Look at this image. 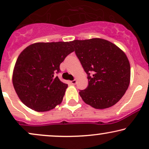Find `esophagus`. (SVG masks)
<instances>
[{
  "label": "esophagus",
  "instance_id": "esophagus-1",
  "mask_svg": "<svg viewBox=\"0 0 149 149\" xmlns=\"http://www.w3.org/2000/svg\"><path fill=\"white\" fill-rule=\"evenodd\" d=\"M76 82H77V80H72V81H71V83L72 84H75L76 83Z\"/></svg>",
  "mask_w": 149,
  "mask_h": 149
}]
</instances>
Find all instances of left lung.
<instances>
[{"label": "left lung", "mask_w": 149, "mask_h": 149, "mask_svg": "<svg viewBox=\"0 0 149 149\" xmlns=\"http://www.w3.org/2000/svg\"><path fill=\"white\" fill-rule=\"evenodd\" d=\"M71 43L88 75V85L79 92L80 97L97 109L113 106L130 84L131 67L125 53L110 41L98 38Z\"/></svg>", "instance_id": "left-lung-1"}]
</instances>
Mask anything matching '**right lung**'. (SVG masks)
Segmentation results:
<instances>
[{
  "label": "right lung",
  "instance_id": "add662e5",
  "mask_svg": "<svg viewBox=\"0 0 149 149\" xmlns=\"http://www.w3.org/2000/svg\"><path fill=\"white\" fill-rule=\"evenodd\" d=\"M74 52L71 42H36L18 56L12 74L16 93L24 105L38 112L61 104L67 84L54 73L66 56Z\"/></svg>",
  "mask_w": 149,
  "mask_h": 149
}]
</instances>
